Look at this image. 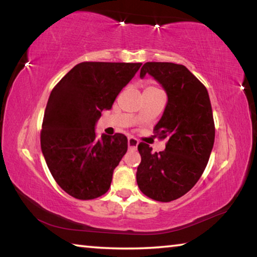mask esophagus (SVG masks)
<instances>
[{
    "instance_id": "obj_1",
    "label": "esophagus",
    "mask_w": 257,
    "mask_h": 257,
    "mask_svg": "<svg viewBox=\"0 0 257 257\" xmlns=\"http://www.w3.org/2000/svg\"><path fill=\"white\" fill-rule=\"evenodd\" d=\"M138 144H139V142L137 141L136 138H134V137H129L128 138V147H129V150H136Z\"/></svg>"
}]
</instances>
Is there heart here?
<instances>
[{
	"label": "heart",
	"instance_id": "1",
	"mask_svg": "<svg viewBox=\"0 0 257 257\" xmlns=\"http://www.w3.org/2000/svg\"><path fill=\"white\" fill-rule=\"evenodd\" d=\"M155 89H158V88H156V87H154V86H149L145 90H155Z\"/></svg>",
	"mask_w": 257,
	"mask_h": 257
}]
</instances>
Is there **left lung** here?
Here are the masks:
<instances>
[{"label":"left lung","mask_w":257,"mask_h":257,"mask_svg":"<svg viewBox=\"0 0 257 257\" xmlns=\"http://www.w3.org/2000/svg\"><path fill=\"white\" fill-rule=\"evenodd\" d=\"M146 75L167 93V105L154 130L168 143L159 153L145 143L138 145L137 185L147 197L171 202L188 193L205 170L215 136L211 101L205 86L181 64L146 62L141 78Z\"/></svg>","instance_id":"1"}]
</instances>
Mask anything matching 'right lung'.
I'll use <instances>...</instances> for the list:
<instances>
[{
    "label": "right lung",
    "mask_w": 257,
    "mask_h": 257,
    "mask_svg": "<svg viewBox=\"0 0 257 257\" xmlns=\"http://www.w3.org/2000/svg\"><path fill=\"white\" fill-rule=\"evenodd\" d=\"M142 63L81 62L59 81L47 101L41 147L58 185L70 196L93 199L110 188L114 169L128 149L127 137L102 135L95 125L111 110Z\"/></svg>",
    "instance_id": "right-lung-1"
}]
</instances>
